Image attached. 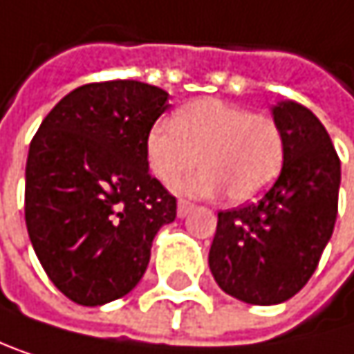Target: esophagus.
I'll use <instances>...</instances> for the list:
<instances>
[{
    "label": "esophagus",
    "instance_id": "esophagus-1",
    "mask_svg": "<svg viewBox=\"0 0 354 354\" xmlns=\"http://www.w3.org/2000/svg\"><path fill=\"white\" fill-rule=\"evenodd\" d=\"M192 210H194V204H192V202L181 200V202L177 204V216H179V218H185Z\"/></svg>",
    "mask_w": 354,
    "mask_h": 354
}]
</instances>
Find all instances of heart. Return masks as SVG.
Instances as JSON below:
<instances>
[{
	"label": "heart",
	"mask_w": 354,
	"mask_h": 354,
	"mask_svg": "<svg viewBox=\"0 0 354 354\" xmlns=\"http://www.w3.org/2000/svg\"><path fill=\"white\" fill-rule=\"evenodd\" d=\"M146 156L150 171L165 183L189 173L202 156L204 169L175 189L210 198L225 187L229 200L248 202L278 175L284 140L268 115L218 98H198L183 104L173 123L160 121L148 131Z\"/></svg>",
	"instance_id": "obj_1"
}]
</instances>
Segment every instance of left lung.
I'll list each match as a JSON object with an SVG mask.
<instances>
[{
	"mask_svg": "<svg viewBox=\"0 0 354 354\" xmlns=\"http://www.w3.org/2000/svg\"><path fill=\"white\" fill-rule=\"evenodd\" d=\"M282 169L264 196L218 212L208 264L216 284L250 305L295 297L315 272L338 212L340 160L322 121L295 100L272 106Z\"/></svg>",
	"mask_w": 354,
	"mask_h": 354,
	"instance_id": "1",
	"label": "left lung"
}]
</instances>
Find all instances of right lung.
<instances>
[{"instance_id": "right-lung-1", "label": "right lung", "mask_w": 354, "mask_h": 354, "mask_svg": "<svg viewBox=\"0 0 354 354\" xmlns=\"http://www.w3.org/2000/svg\"><path fill=\"white\" fill-rule=\"evenodd\" d=\"M169 106V92L144 82L84 84L51 109L30 142L28 237L51 282L78 305L127 295L156 233L177 216L146 156L148 131Z\"/></svg>"}]
</instances>
